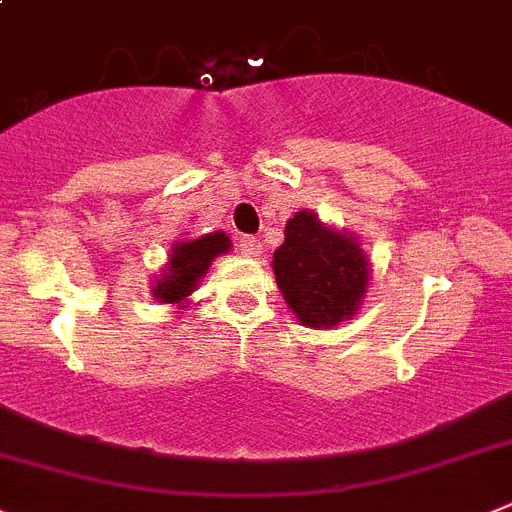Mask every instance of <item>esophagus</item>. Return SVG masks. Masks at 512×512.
<instances>
[{"label": "esophagus", "instance_id": "obj_1", "mask_svg": "<svg viewBox=\"0 0 512 512\" xmlns=\"http://www.w3.org/2000/svg\"><path fill=\"white\" fill-rule=\"evenodd\" d=\"M238 248H241L243 256H251V259L261 256V251H264V246H261L259 238H253V236H243L241 241H238Z\"/></svg>", "mask_w": 512, "mask_h": 512}]
</instances>
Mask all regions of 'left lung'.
I'll return each instance as SVG.
<instances>
[{"label": "left lung", "mask_w": 512, "mask_h": 512, "mask_svg": "<svg viewBox=\"0 0 512 512\" xmlns=\"http://www.w3.org/2000/svg\"><path fill=\"white\" fill-rule=\"evenodd\" d=\"M271 269L299 325L314 330L353 320L370 284V259L358 238L322 223L312 210L287 220Z\"/></svg>", "instance_id": "1"}]
</instances>
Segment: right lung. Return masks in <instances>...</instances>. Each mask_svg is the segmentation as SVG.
I'll list each match as a JSON object with an SVG mask.
<instances>
[{"instance_id": "1", "label": "right lung", "mask_w": 512, "mask_h": 512, "mask_svg": "<svg viewBox=\"0 0 512 512\" xmlns=\"http://www.w3.org/2000/svg\"><path fill=\"white\" fill-rule=\"evenodd\" d=\"M231 251V238L225 231L203 233V236L175 241L162 274L154 276L152 297L162 304H190V294L200 287L203 276L218 256Z\"/></svg>"}]
</instances>
